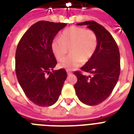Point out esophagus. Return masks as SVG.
I'll return each instance as SVG.
<instances>
[{
  "instance_id": "1",
  "label": "esophagus",
  "mask_w": 134,
  "mask_h": 134,
  "mask_svg": "<svg viewBox=\"0 0 134 134\" xmlns=\"http://www.w3.org/2000/svg\"><path fill=\"white\" fill-rule=\"evenodd\" d=\"M67 75H71V71H68V70H67Z\"/></svg>"
}]
</instances>
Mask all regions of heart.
I'll return each mask as SVG.
<instances>
[{"label": "heart", "instance_id": "b5f03b06", "mask_svg": "<svg viewBox=\"0 0 134 134\" xmlns=\"http://www.w3.org/2000/svg\"><path fill=\"white\" fill-rule=\"evenodd\" d=\"M98 44L97 35L93 30L78 26L66 28L60 35V39L52 41L51 48L57 60L65 59L70 51V55L60 64V67L68 70L75 69L87 63L95 52Z\"/></svg>", "mask_w": 134, "mask_h": 134}]
</instances>
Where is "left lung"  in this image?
I'll use <instances>...</instances> for the list:
<instances>
[{
	"mask_svg": "<svg viewBox=\"0 0 134 134\" xmlns=\"http://www.w3.org/2000/svg\"><path fill=\"white\" fill-rule=\"evenodd\" d=\"M86 25L97 35L98 44L94 55L81 68L92 77L75 71L77 82L74 85L79 99L88 106L102 103L109 97L116 86L120 73V56L118 46L106 28L94 21L77 24Z\"/></svg>",
	"mask_w": 134,
	"mask_h": 134,
	"instance_id": "left-lung-1",
	"label": "left lung"
}]
</instances>
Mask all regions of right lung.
Wrapping results in <instances>:
<instances>
[{"mask_svg": "<svg viewBox=\"0 0 134 134\" xmlns=\"http://www.w3.org/2000/svg\"><path fill=\"white\" fill-rule=\"evenodd\" d=\"M67 24L40 21L30 27L18 44L15 55L18 81L29 99L40 106L58 101L67 79L64 69L53 70L57 61L51 44Z\"/></svg>", "mask_w": 134, "mask_h": 134, "instance_id": "right-lung-1", "label": "right lung"}]
</instances>
